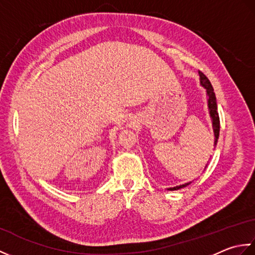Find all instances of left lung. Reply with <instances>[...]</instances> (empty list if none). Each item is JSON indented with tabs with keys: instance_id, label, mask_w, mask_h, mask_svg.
Wrapping results in <instances>:
<instances>
[{
	"instance_id": "8db88e82",
	"label": "left lung",
	"mask_w": 255,
	"mask_h": 255,
	"mask_svg": "<svg viewBox=\"0 0 255 255\" xmlns=\"http://www.w3.org/2000/svg\"><path fill=\"white\" fill-rule=\"evenodd\" d=\"M199 81H200V85H202L203 88L206 90L208 112H209V116H210V119H211V124H213L214 136H215L214 147H216V145H217V142H218L219 130H220V121H219V115H218V111H217V101H216V95H215L213 86H211V83L209 82V80L206 78V75L203 74L202 72H199ZM206 166H207V165H206ZM206 166H205V169H206ZM191 183L192 182H188V183H185V184H182V185L170 187V188H167V191H177V189L186 187Z\"/></svg>"
}]
</instances>
